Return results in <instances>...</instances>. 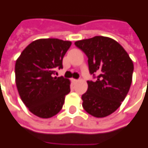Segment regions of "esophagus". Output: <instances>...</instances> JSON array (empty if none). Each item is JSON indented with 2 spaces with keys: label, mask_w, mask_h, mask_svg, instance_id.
<instances>
[{
  "label": "esophagus",
  "mask_w": 148,
  "mask_h": 148,
  "mask_svg": "<svg viewBox=\"0 0 148 148\" xmlns=\"http://www.w3.org/2000/svg\"><path fill=\"white\" fill-rule=\"evenodd\" d=\"M71 80H72V81L73 82V83H76V82H78V79H71Z\"/></svg>",
  "instance_id": "1"
}]
</instances>
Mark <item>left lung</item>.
Listing matches in <instances>:
<instances>
[{
	"label": "left lung",
	"mask_w": 148,
	"mask_h": 148,
	"mask_svg": "<svg viewBox=\"0 0 148 148\" xmlns=\"http://www.w3.org/2000/svg\"><path fill=\"white\" fill-rule=\"evenodd\" d=\"M75 45L87 56L90 74H99L95 81H87V90L82 95L83 107L93 117H107L119 108L129 92L133 62L110 38L95 36L76 41Z\"/></svg>",
	"instance_id": "obj_1"
}]
</instances>
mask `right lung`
<instances>
[{
    "instance_id": "obj_1",
    "label": "right lung",
    "mask_w": 148,
    "mask_h": 148,
    "mask_svg": "<svg viewBox=\"0 0 148 148\" xmlns=\"http://www.w3.org/2000/svg\"><path fill=\"white\" fill-rule=\"evenodd\" d=\"M70 41L41 38L30 43L16 62V84L23 102L41 118L58 114L70 92V80L54 76L62 69V60Z\"/></svg>"
}]
</instances>
